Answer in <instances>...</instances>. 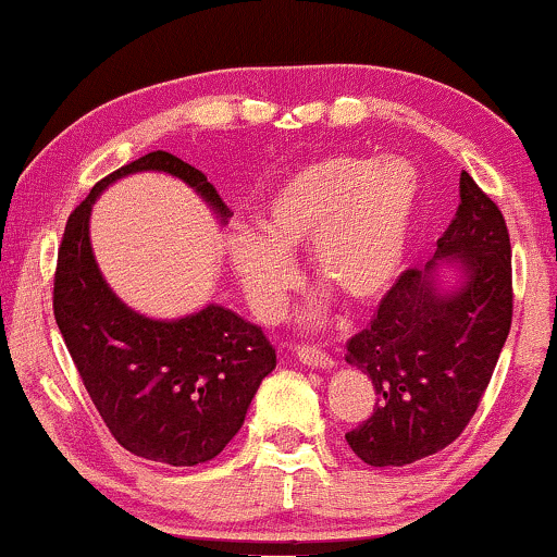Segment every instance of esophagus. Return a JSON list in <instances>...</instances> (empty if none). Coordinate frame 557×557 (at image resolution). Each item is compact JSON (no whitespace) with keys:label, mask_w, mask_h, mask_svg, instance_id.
Masks as SVG:
<instances>
[{"label":"esophagus","mask_w":557,"mask_h":557,"mask_svg":"<svg viewBox=\"0 0 557 557\" xmlns=\"http://www.w3.org/2000/svg\"><path fill=\"white\" fill-rule=\"evenodd\" d=\"M297 356L299 361L305 363V367H312V369H333L335 361L327 356L325 351H320V348L314 346H301L297 348Z\"/></svg>","instance_id":"34e87169"}]
</instances>
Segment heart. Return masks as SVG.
<instances>
[{"label": "heart", "mask_w": 557, "mask_h": 557, "mask_svg": "<svg viewBox=\"0 0 557 557\" xmlns=\"http://www.w3.org/2000/svg\"><path fill=\"white\" fill-rule=\"evenodd\" d=\"M421 214L423 175L405 157H322L286 175L260 201L261 235L232 232L224 256L263 325L284 314L299 284L292 256L305 247L314 278L354 305H374L408 265ZM314 318L318 312L310 322Z\"/></svg>", "instance_id": "heart-1"}]
</instances>
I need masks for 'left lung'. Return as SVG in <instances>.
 Listing matches in <instances>:
<instances>
[{
  "label": "left lung",
  "mask_w": 557,
  "mask_h": 557,
  "mask_svg": "<svg viewBox=\"0 0 557 557\" xmlns=\"http://www.w3.org/2000/svg\"><path fill=\"white\" fill-rule=\"evenodd\" d=\"M442 267L450 268L446 282ZM511 243L504 214L468 173L425 268L405 271L346 361L376 389L346 442L372 468H405L462 434L511 327Z\"/></svg>",
  "instance_id": "left-lung-1"
}]
</instances>
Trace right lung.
<instances>
[{
	"label": "right lung",
	"instance_id": "1",
	"mask_svg": "<svg viewBox=\"0 0 557 557\" xmlns=\"http://www.w3.org/2000/svg\"><path fill=\"white\" fill-rule=\"evenodd\" d=\"M136 173L183 181L219 224L232 216L201 170L170 152H149L89 190L69 216L53 278V314L95 408L123 449L173 468L214 459L243 429L276 351L258 325L222 305L175 320L132 310L111 289L89 243L92 203Z\"/></svg>",
	"mask_w": 557,
	"mask_h": 557
}]
</instances>
